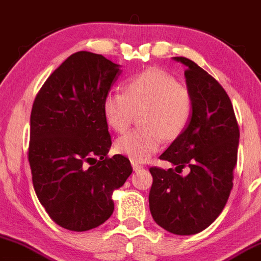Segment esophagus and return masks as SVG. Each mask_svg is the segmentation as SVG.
Wrapping results in <instances>:
<instances>
[{
    "mask_svg": "<svg viewBox=\"0 0 261 261\" xmlns=\"http://www.w3.org/2000/svg\"><path fill=\"white\" fill-rule=\"evenodd\" d=\"M132 168H133V170H134V172H136V170L142 169L143 165H142V164H139V163H137V162L132 161Z\"/></svg>",
    "mask_w": 261,
    "mask_h": 261,
    "instance_id": "esophagus-1",
    "label": "esophagus"
}]
</instances>
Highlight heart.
Wrapping results in <instances>:
<instances>
[{
  "label": "heart",
  "mask_w": 261,
  "mask_h": 261,
  "mask_svg": "<svg viewBox=\"0 0 261 261\" xmlns=\"http://www.w3.org/2000/svg\"><path fill=\"white\" fill-rule=\"evenodd\" d=\"M102 111L109 128L118 133L127 130L141 113L142 128L120 137L116 149L132 161L145 162L163 139L172 142L183 134L192 118L193 98L172 74L149 68L128 78L122 94L108 93Z\"/></svg>",
  "instance_id": "b5f03b06"
}]
</instances>
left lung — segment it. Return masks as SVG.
Here are the masks:
<instances>
[{
	"instance_id": "left-lung-1",
	"label": "left lung",
	"mask_w": 261,
	"mask_h": 261,
	"mask_svg": "<svg viewBox=\"0 0 261 261\" xmlns=\"http://www.w3.org/2000/svg\"><path fill=\"white\" fill-rule=\"evenodd\" d=\"M188 91L193 98L189 124L159 158L175 169L149 168V209L154 221L175 235L206 229L225 206L238 161L239 125L231 100L208 72L186 57ZM187 167L189 173L180 176Z\"/></svg>"
}]
</instances>
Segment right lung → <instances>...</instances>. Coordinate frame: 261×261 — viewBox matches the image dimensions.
Wrapping results in <instances>:
<instances>
[{"instance_id":"add662e5","label":"right lung","mask_w":261,"mask_h":261,"mask_svg":"<svg viewBox=\"0 0 261 261\" xmlns=\"http://www.w3.org/2000/svg\"><path fill=\"white\" fill-rule=\"evenodd\" d=\"M119 64L102 55L69 56L41 87L31 112L29 162L38 200L64 229L86 231L112 215V194L132 174L112 145L102 105Z\"/></svg>"}]
</instances>
